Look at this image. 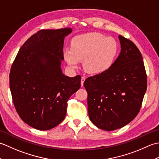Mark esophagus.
Here are the masks:
<instances>
[{
    "instance_id": "34e87169",
    "label": "esophagus",
    "mask_w": 159,
    "mask_h": 159,
    "mask_svg": "<svg viewBox=\"0 0 159 159\" xmlns=\"http://www.w3.org/2000/svg\"><path fill=\"white\" fill-rule=\"evenodd\" d=\"M85 77L82 76L81 77V82H80V83H81V86H83V84H84V82H85Z\"/></svg>"
}]
</instances>
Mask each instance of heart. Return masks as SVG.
I'll list each match as a JSON object with an SVG mask.
<instances>
[{"instance_id":"1","label":"heart","mask_w":159,"mask_h":159,"mask_svg":"<svg viewBox=\"0 0 159 159\" xmlns=\"http://www.w3.org/2000/svg\"><path fill=\"white\" fill-rule=\"evenodd\" d=\"M118 51L116 40L99 33L78 35L71 42V50L63 52L66 62L76 67L84 60V68L90 74H100L112 66Z\"/></svg>"}]
</instances>
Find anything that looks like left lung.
I'll use <instances>...</instances> for the list:
<instances>
[{"mask_svg": "<svg viewBox=\"0 0 159 159\" xmlns=\"http://www.w3.org/2000/svg\"><path fill=\"white\" fill-rule=\"evenodd\" d=\"M121 52L105 72L84 82L90 120L111 131L130 123L139 113L147 89L142 55L130 39L119 35Z\"/></svg>", "mask_w": 159, "mask_h": 159, "instance_id": "1", "label": "left lung"}]
</instances>
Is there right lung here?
Listing matches in <instances>:
<instances>
[{
    "label": "right lung",
    "mask_w": 159,
    "mask_h": 159,
    "mask_svg": "<svg viewBox=\"0 0 159 159\" xmlns=\"http://www.w3.org/2000/svg\"><path fill=\"white\" fill-rule=\"evenodd\" d=\"M71 28L42 29L20 48L9 74L12 100L20 118L40 130L57 126L66 117L67 101L80 87L81 76L61 70L65 37Z\"/></svg>",
    "instance_id": "1"
}]
</instances>
